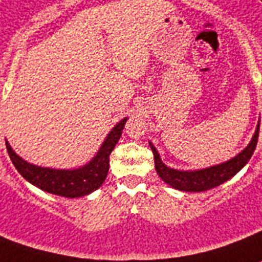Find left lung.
I'll use <instances>...</instances> for the list:
<instances>
[{"instance_id":"1","label":"left lung","mask_w":262,"mask_h":262,"mask_svg":"<svg viewBox=\"0 0 262 262\" xmlns=\"http://www.w3.org/2000/svg\"><path fill=\"white\" fill-rule=\"evenodd\" d=\"M258 135L259 123L257 125V129H255L251 142L241 153H238L237 156L227 160V162L221 163V164H215V166L201 170L184 171V170L170 169L162 162L156 147L151 143H150V147H151V151L155 155V167H156L157 174L163 182L167 183L169 186L177 188L180 191H206V190L217 187L227 180H230L233 176L237 174L239 170L246 166L248 160L251 159L254 150H255V146L258 142Z\"/></svg>"}]
</instances>
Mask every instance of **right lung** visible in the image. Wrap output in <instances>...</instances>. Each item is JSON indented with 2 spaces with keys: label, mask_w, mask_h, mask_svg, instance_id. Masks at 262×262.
I'll use <instances>...</instances> for the list:
<instances>
[{
  "label": "right lung",
  "mask_w": 262,
  "mask_h": 262,
  "mask_svg": "<svg viewBox=\"0 0 262 262\" xmlns=\"http://www.w3.org/2000/svg\"><path fill=\"white\" fill-rule=\"evenodd\" d=\"M126 120L127 118L122 119L118 125L113 127L105 139L103 144L100 146L96 156L79 169L59 170L31 164L18 156L8 142H5L7 151L15 169L19 171V174L23 176L25 180H28L31 184L39 187L43 191L62 195V197H69V199L82 197L95 191L105 182L107 171H109V156L122 136Z\"/></svg>",
  "instance_id": "obj_1"
}]
</instances>
